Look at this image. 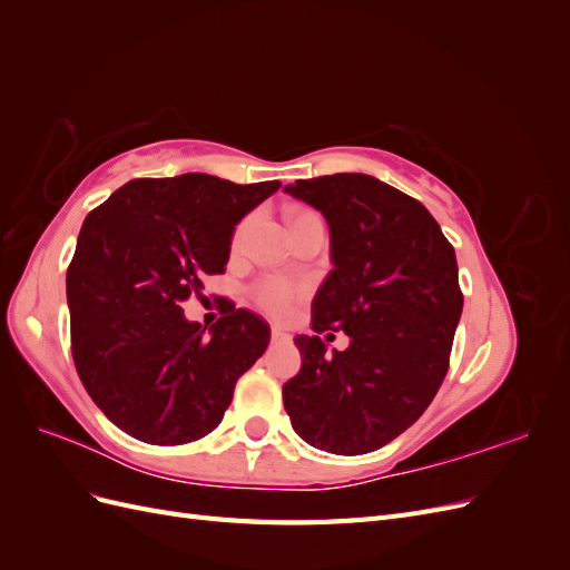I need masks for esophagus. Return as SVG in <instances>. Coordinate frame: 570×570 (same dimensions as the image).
Wrapping results in <instances>:
<instances>
[{"label": "esophagus", "mask_w": 570, "mask_h": 570, "mask_svg": "<svg viewBox=\"0 0 570 570\" xmlns=\"http://www.w3.org/2000/svg\"><path fill=\"white\" fill-rule=\"evenodd\" d=\"M271 337H273V342H287V340H289V335L283 331V327H278V325L271 327Z\"/></svg>", "instance_id": "34e87169"}]
</instances>
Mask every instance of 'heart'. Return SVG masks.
Segmentation results:
<instances>
[{
  "label": "heart",
  "instance_id": "heart-1",
  "mask_svg": "<svg viewBox=\"0 0 570 570\" xmlns=\"http://www.w3.org/2000/svg\"><path fill=\"white\" fill-rule=\"evenodd\" d=\"M252 302L273 318H287L304 297V285L283 273H268L249 287Z\"/></svg>",
  "mask_w": 570,
  "mask_h": 570
}]
</instances>
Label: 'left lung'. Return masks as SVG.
Here are the masks:
<instances>
[{
    "label": "left lung",
    "mask_w": 570,
    "mask_h": 570,
    "mask_svg": "<svg viewBox=\"0 0 570 570\" xmlns=\"http://www.w3.org/2000/svg\"><path fill=\"white\" fill-rule=\"evenodd\" d=\"M285 189L325 216L335 264L312 304L314 335L295 340L302 368L283 385L285 411L318 450L375 452L423 416L450 368L463 308L454 247L419 199L373 176ZM327 330L351 347L327 355Z\"/></svg>",
    "instance_id": "left-lung-1"
}]
</instances>
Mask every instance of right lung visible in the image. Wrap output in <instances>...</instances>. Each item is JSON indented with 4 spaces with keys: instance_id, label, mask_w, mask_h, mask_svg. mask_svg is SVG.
Wrapping results in <instances>:
<instances>
[{
    "instance_id": "right-lung-1",
    "label": "right lung",
    "mask_w": 570,
    "mask_h": 570,
    "mask_svg": "<svg viewBox=\"0 0 570 570\" xmlns=\"http://www.w3.org/2000/svg\"><path fill=\"white\" fill-rule=\"evenodd\" d=\"M206 174L137 178L85 218L66 271L71 354L92 402L147 444L195 442L220 423L271 327L233 302L209 327L183 302L226 273L233 230L278 193Z\"/></svg>"
}]
</instances>
